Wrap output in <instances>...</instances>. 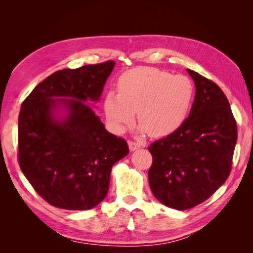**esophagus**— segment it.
Here are the masks:
<instances>
[{
  "instance_id": "34e87169",
  "label": "esophagus",
  "mask_w": 253,
  "mask_h": 253,
  "mask_svg": "<svg viewBox=\"0 0 253 253\" xmlns=\"http://www.w3.org/2000/svg\"><path fill=\"white\" fill-rule=\"evenodd\" d=\"M128 146H129L130 152H134V151H136V149L140 148L142 145H140L139 143H136V142H132V140H130V142H128Z\"/></svg>"
}]
</instances>
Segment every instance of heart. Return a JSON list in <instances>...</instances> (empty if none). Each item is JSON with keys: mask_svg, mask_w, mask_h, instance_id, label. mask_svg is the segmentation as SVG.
<instances>
[{"mask_svg": "<svg viewBox=\"0 0 253 253\" xmlns=\"http://www.w3.org/2000/svg\"><path fill=\"white\" fill-rule=\"evenodd\" d=\"M194 99V85L185 76L155 68H135L121 76L118 93L108 92L104 109L111 129L121 134L134 123L160 138L176 131L186 121Z\"/></svg>", "mask_w": 253, "mask_h": 253, "instance_id": "heart-1", "label": "heart"}]
</instances>
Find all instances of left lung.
Wrapping results in <instances>:
<instances>
[{"instance_id":"8db88e82","label":"left lung","mask_w":253,"mask_h":253,"mask_svg":"<svg viewBox=\"0 0 253 253\" xmlns=\"http://www.w3.org/2000/svg\"><path fill=\"white\" fill-rule=\"evenodd\" d=\"M195 84L190 115L178 129L148 147V181L154 196L175 210L208 200L226 178L237 144V123L228 98L213 81L187 69Z\"/></svg>"}]
</instances>
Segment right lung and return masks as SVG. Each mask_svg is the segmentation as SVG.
Returning <instances> with one entry per match:
<instances>
[{
  "label": "right lung",
  "instance_id": "add662e5",
  "mask_svg": "<svg viewBox=\"0 0 253 253\" xmlns=\"http://www.w3.org/2000/svg\"><path fill=\"white\" fill-rule=\"evenodd\" d=\"M114 61L54 72L19 115V164L37 193L59 209L90 210L106 198L125 139L107 131L85 101L97 102Z\"/></svg>",
  "mask_w": 253,
  "mask_h": 253
}]
</instances>
